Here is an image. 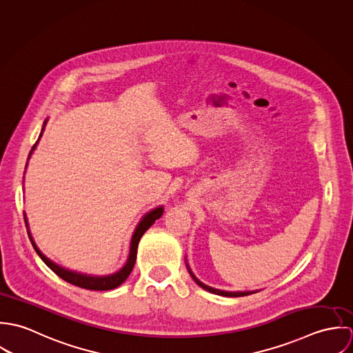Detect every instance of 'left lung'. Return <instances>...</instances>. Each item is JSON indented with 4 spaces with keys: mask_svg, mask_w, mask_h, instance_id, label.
Segmentation results:
<instances>
[{
    "mask_svg": "<svg viewBox=\"0 0 353 353\" xmlns=\"http://www.w3.org/2000/svg\"><path fill=\"white\" fill-rule=\"evenodd\" d=\"M186 268H188V270H189V273H190V276H192V279L201 287L203 288L205 291H208V292H210V294H214V295H220V296H230V298H238V296H248V295H252V294H255V292H258V291H236V292H231V291H221V290H217V288H213V287H209V285H206V284H203L202 281H200L196 276H194V273L192 272V269H190V266H189V263H188V261H186Z\"/></svg>",
    "mask_w": 353,
    "mask_h": 353,
    "instance_id": "obj_1",
    "label": "left lung"
}]
</instances>
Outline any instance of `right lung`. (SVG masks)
Segmentation results:
<instances>
[{
    "mask_svg": "<svg viewBox=\"0 0 353 353\" xmlns=\"http://www.w3.org/2000/svg\"><path fill=\"white\" fill-rule=\"evenodd\" d=\"M48 123V119L43 122V128H42V132L39 134V139L42 137V133L45 130V126ZM38 139V141H39ZM37 141V144H38ZM37 144H34L32 150L30 152V156L28 159L31 157V153L34 152V150L37 148ZM28 164V161H27ZM164 209L163 206H157L154 209L150 210L147 214L143 216V219L140 220V223L137 224L133 235H132V241H130V250H129V256H128V261L126 263L115 273H111V274H107V276H92V274H87V273H80V272H76V270H70V269H66L55 262H52L51 259H49L43 252H41L38 249V246L35 245L34 239H32V235L30 232V228H28V220L27 217H24V221H26V227H27V232H28V236H30V241L35 249V252H38V255L42 258V261L50 268L51 270L59 276L62 280L73 284V285H77L80 288H85V290H91V291H108V290H114L117 287H119L128 277L129 274L132 273L133 270V266L136 263V258H137V248H139V242L141 239V236L145 234V231L151 227L152 224L161 217Z\"/></svg>",
    "mask_w": 353,
    "mask_h": 353,
    "instance_id": "obj_1",
    "label": "right lung"
}]
</instances>
